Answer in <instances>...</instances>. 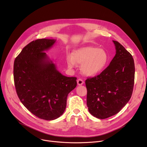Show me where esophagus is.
I'll list each match as a JSON object with an SVG mask.
<instances>
[{"mask_svg": "<svg viewBox=\"0 0 147 147\" xmlns=\"http://www.w3.org/2000/svg\"><path fill=\"white\" fill-rule=\"evenodd\" d=\"M77 82H78V85H82V84L84 83V81L82 80V79H79L78 80V81H77Z\"/></svg>", "mask_w": 147, "mask_h": 147, "instance_id": "34e87169", "label": "esophagus"}]
</instances>
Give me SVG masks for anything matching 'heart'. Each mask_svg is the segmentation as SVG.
Segmentation results:
<instances>
[{
	"mask_svg": "<svg viewBox=\"0 0 147 147\" xmlns=\"http://www.w3.org/2000/svg\"><path fill=\"white\" fill-rule=\"evenodd\" d=\"M110 58L107 52L94 46H86L73 51V57L67 55L66 61L69 68H74L77 64H82V73L93 77L101 73L109 64Z\"/></svg>",
	"mask_w": 147,
	"mask_h": 147,
	"instance_id": "obj_1",
	"label": "heart"
}]
</instances>
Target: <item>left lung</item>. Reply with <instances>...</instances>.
Listing matches in <instances>:
<instances>
[{"label":"left lung","mask_w":147,"mask_h":147,"mask_svg":"<svg viewBox=\"0 0 147 147\" xmlns=\"http://www.w3.org/2000/svg\"><path fill=\"white\" fill-rule=\"evenodd\" d=\"M113 42L116 53L110 65L99 75L85 81L89 111L100 119L118 113L129 101L134 86L132 55L119 42Z\"/></svg>","instance_id":"obj_1"}]
</instances>
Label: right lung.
Listing matches in <instances>:
<instances>
[{
	"instance_id": "right-lung-1",
	"label": "right lung",
	"mask_w": 147,
	"mask_h": 147,
	"mask_svg": "<svg viewBox=\"0 0 147 147\" xmlns=\"http://www.w3.org/2000/svg\"><path fill=\"white\" fill-rule=\"evenodd\" d=\"M55 41H32L22 49L13 64L15 87L21 102L36 117L46 120L63 114L67 96L77 86L76 77L61 74L44 52Z\"/></svg>"
}]
</instances>
